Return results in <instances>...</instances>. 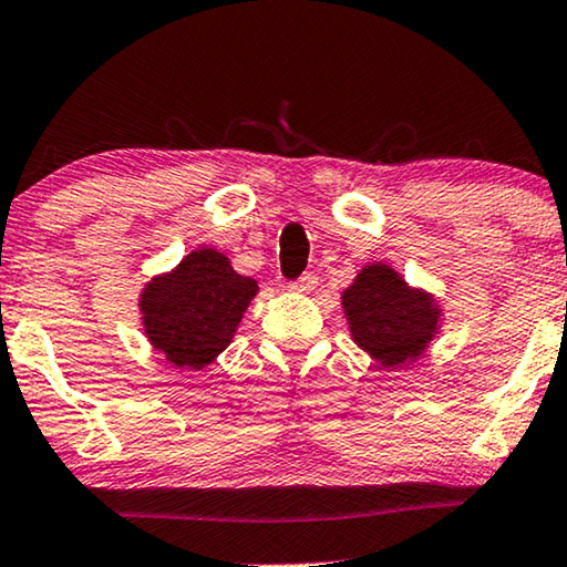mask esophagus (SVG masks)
Instances as JSON below:
<instances>
[{
    "instance_id": "esophagus-1",
    "label": "esophagus",
    "mask_w": 567,
    "mask_h": 567,
    "mask_svg": "<svg viewBox=\"0 0 567 567\" xmlns=\"http://www.w3.org/2000/svg\"><path fill=\"white\" fill-rule=\"evenodd\" d=\"M316 285H318V277L312 272H305V275L298 277V280H292L287 287H290L292 292H312V290H316Z\"/></svg>"
}]
</instances>
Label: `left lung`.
<instances>
[{"mask_svg": "<svg viewBox=\"0 0 567 567\" xmlns=\"http://www.w3.org/2000/svg\"><path fill=\"white\" fill-rule=\"evenodd\" d=\"M353 340L385 368L419 358L439 328V310L389 265H368L343 292Z\"/></svg>", "mask_w": 567, "mask_h": 567, "instance_id": "obj_1", "label": "left lung"}]
</instances>
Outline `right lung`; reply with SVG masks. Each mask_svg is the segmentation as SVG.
<instances>
[{
    "instance_id": "obj_1",
    "label": "right lung",
    "mask_w": 567,
    "mask_h": 567,
    "mask_svg": "<svg viewBox=\"0 0 567 567\" xmlns=\"http://www.w3.org/2000/svg\"><path fill=\"white\" fill-rule=\"evenodd\" d=\"M257 282L237 275L217 249H196L141 295L146 336L176 368L209 365L245 316Z\"/></svg>"
}]
</instances>
